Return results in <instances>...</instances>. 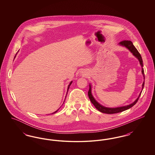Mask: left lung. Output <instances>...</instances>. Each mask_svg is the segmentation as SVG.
Returning a JSON list of instances; mask_svg holds the SVG:
<instances>
[{
  "instance_id": "1",
  "label": "left lung",
  "mask_w": 155,
  "mask_h": 155,
  "mask_svg": "<svg viewBox=\"0 0 155 155\" xmlns=\"http://www.w3.org/2000/svg\"><path fill=\"white\" fill-rule=\"evenodd\" d=\"M119 45L123 46H125L126 48H127L130 52H131L133 54V55L134 56H135L137 59H138L140 63V66L142 67V73L143 74L144 80H145V75H144V70L143 68V61H142V57L140 56V53L137 51V49L135 48V47L134 46L133 42L130 41H123L121 42H120L119 43ZM144 81L142 84V88H143L144 87ZM142 93V91L140 92V94L139 95V96L138 97V98L133 102V103L127 105V106H121V107H114V108H110V107H104L102 105H101V104L98 103L96 100L94 99V97L92 96V92H91V85L89 84V89L88 94L89 98L91 101V102L95 106V107H96V109H97L98 110L103 113H106V114H114V113H120V112H122L123 111L126 110L131 107H132L134 105H135L137 102L138 101V99L140 96V94Z\"/></svg>"
}]
</instances>
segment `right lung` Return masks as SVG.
<instances>
[{"label":"right lung","mask_w":155,"mask_h":155,"mask_svg":"<svg viewBox=\"0 0 155 155\" xmlns=\"http://www.w3.org/2000/svg\"><path fill=\"white\" fill-rule=\"evenodd\" d=\"M17 53H16V54H17ZM16 54H15V56H16ZM72 82H73V81H71V82H70V84H69V85H68V88H67V91H68V89H69V87H70V85H71V83H72ZM59 110V109H58V110H56V111H55V112H54V113H52V114H53V113H56V112H57V111H58Z\"/></svg>","instance_id":"obj_1"}]
</instances>
